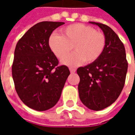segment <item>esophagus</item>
Segmentation results:
<instances>
[{"mask_svg":"<svg viewBox=\"0 0 135 135\" xmlns=\"http://www.w3.org/2000/svg\"><path fill=\"white\" fill-rule=\"evenodd\" d=\"M70 71L71 73H75V71H76V70L75 68H70Z\"/></svg>","mask_w":135,"mask_h":135,"instance_id":"obj_1","label":"esophagus"}]
</instances>
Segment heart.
<instances>
[{
    "mask_svg": "<svg viewBox=\"0 0 135 135\" xmlns=\"http://www.w3.org/2000/svg\"><path fill=\"white\" fill-rule=\"evenodd\" d=\"M62 34H53L49 39L51 50L58 58L64 57L74 47L76 52L63 58L62 63L69 66L96 62L104 52L107 39L103 33L83 23H74L62 29Z\"/></svg>",
    "mask_w": 135,
    "mask_h": 135,
    "instance_id": "obj_1",
    "label": "heart"
}]
</instances>
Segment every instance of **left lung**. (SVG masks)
I'll return each instance as SVG.
<instances>
[{
    "instance_id": "left-lung-1",
    "label": "left lung",
    "mask_w": 135,
    "mask_h": 135,
    "mask_svg": "<svg viewBox=\"0 0 135 135\" xmlns=\"http://www.w3.org/2000/svg\"><path fill=\"white\" fill-rule=\"evenodd\" d=\"M90 23L101 28L107 45L96 62L78 68V92L85 107L100 111L112 105L119 96L125 83L128 62L124 46L117 34L105 24Z\"/></svg>"
}]
</instances>
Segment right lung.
I'll use <instances>...</instances> for the list:
<instances>
[{"label": "right lung", "instance_id": "right-lung-1", "mask_svg": "<svg viewBox=\"0 0 135 135\" xmlns=\"http://www.w3.org/2000/svg\"><path fill=\"white\" fill-rule=\"evenodd\" d=\"M64 22L42 21L28 29L16 44L12 76L18 96L27 107L46 111L60 98L68 68L58 65L49 39L52 31Z\"/></svg>", "mask_w": 135, "mask_h": 135}]
</instances>
